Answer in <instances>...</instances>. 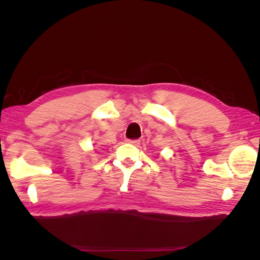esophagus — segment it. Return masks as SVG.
Returning <instances> with one entry per match:
<instances>
[{"label": "esophagus", "mask_w": 260, "mask_h": 260, "mask_svg": "<svg viewBox=\"0 0 260 260\" xmlns=\"http://www.w3.org/2000/svg\"><path fill=\"white\" fill-rule=\"evenodd\" d=\"M127 143H129V144H133V145H137L140 143V140H126Z\"/></svg>", "instance_id": "esophagus-1"}]
</instances>
